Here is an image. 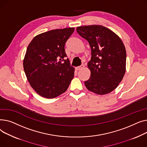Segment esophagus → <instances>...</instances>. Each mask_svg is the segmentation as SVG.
<instances>
[{
  "label": "esophagus",
  "mask_w": 147,
  "mask_h": 147,
  "mask_svg": "<svg viewBox=\"0 0 147 147\" xmlns=\"http://www.w3.org/2000/svg\"><path fill=\"white\" fill-rule=\"evenodd\" d=\"M84 67V65H81V66H78V67H75V69L76 70V71H80L81 69H82Z\"/></svg>",
  "instance_id": "esophagus-1"
}]
</instances>
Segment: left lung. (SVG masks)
Masks as SVG:
<instances>
[{
	"mask_svg": "<svg viewBox=\"0 0 147 147\" xmlns=\"http://www.w3.org/2000/svg\"><path fill=\"white\" fill-rule=\"evenodd\" d=\"M76 31L88 42L91 49L88 63L91 76L84 82L85 87L99 95L113 91L125 73L126 52L122 41L114 32L101 25L79 27Z\"/></svg>",
	"mask_w": 147,
	"mask_h": 147,
	"instance_id": "1",
	"label": "left lung"
}]
</instances>
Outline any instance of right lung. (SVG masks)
Wrapping results in <instances>:
<instances>
[{"label": "right lung", "instance_id": "1", "mask_svg": "<svg viewBox=\"0 0 147 147\" xmlns=\"http://www.w3.org/2000/svg\"><path fill=\"white\" fill-rule=\"evenodd\" d=\"M74 28L50 30L36 36L24 57V69L31 87L46 98L65 92L74 76L65 52V43Z\"/></svg>", "mask_w": 147, "mask_h": 147}]
</instances>
